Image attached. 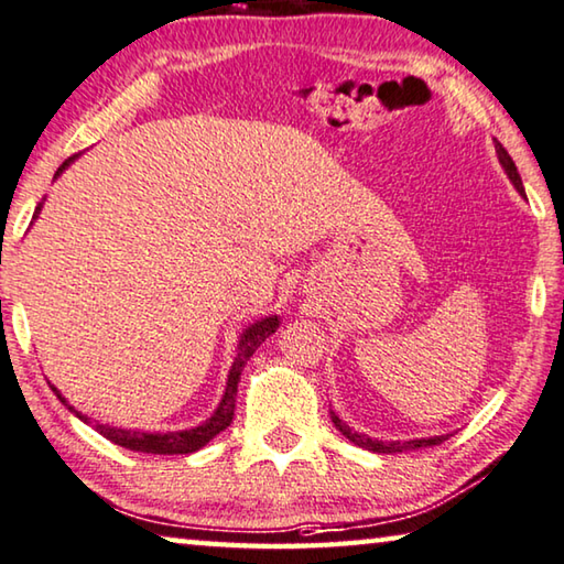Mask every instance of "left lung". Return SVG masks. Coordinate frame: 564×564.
I'll list each match as a JSON object with an SVG mask.
<instances>
[{
  "mask_svg": "<svg viewBox=\"0 0 564 564\" xmlns=\"http://www.w3.org/2000/svg\"><path fill=\"white\" fill-rule=\"evenodd\" d=\"M495 150H497L499 163H502V167H505V173L509 175V181H512V185L517 187V193L524 195V185H522L520 173H517L514 160L509 158V153L502 148V142L495 140ZM330 422L336 424L338 432H341L348 442H354L356 446H364V449L377 452V454H394V452L419 449V446H434V444H442V442L446 440V436H449V434H446V436H429V440H411V442H379V440H371V436H366V434L354 432V429L348 426V424L344 422V419H338L336 411H330Z\"/></svg>",
  "mask_w": 564,
  "mask_h": 564,
  "instance_id": "obj_1",
  "label": "left lung"
}]
</instances>
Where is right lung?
<instances>
[{
	"label": "right lung",
	"mask_w": 564,
	"mask_h": 564,
	"mask_svg": "<svg viewBox=\"0 0 564 564\" xmlns=\"http://www.w3.org/2000/svg\"><path fill=\"white\" fill-rule=\"evenodd\" d=\"M77 155L67 158L65 163L57 167V175L65 170L69 163H73ZM55 175V177H57ZM42 208V203L37 205V210H34V218H37V213ZM279 316H268L256 321L253 326H248L243 330V336H240L238 341V356L234 366H230V373H228V383H226V394H223L218 409L213 411L210 419H205L200 426L195 429H183V432H167V434H148V432H130V429H118V426H107V424H95V432H100L105 440L115 442L118 446H124V449L130 452H142V454H191V452H198L200 446L208 444L213 436L220 434L223 429H228L230 422H234V411H236V394H238V381H240V371H243V366L248 364L250 356L256 354V348L261 346L268 336L275 334V328H279ZM55 391L57 399L65 404L69 411H73L75 416L83 419V422L89 424V419L85 414H79L75 411V406L67 404V399L59 394V391L52 387Z\"/></svg>",
	"instance_id": "right-lung-1"
}]
</instances>
